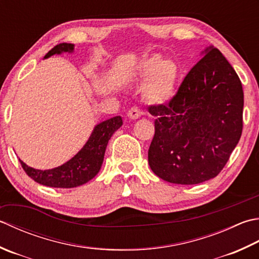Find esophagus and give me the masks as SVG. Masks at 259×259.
<instances>
[{"label": "esophagus", "instance_id": "esophagus-1", "mask_svg": "<svg viewBox=\"0 0 259 259\" xmlns=\"http://www.w3.org/2000/svg\"><path fill=\"white\" fill-rule=\"evenodd\" d=\"M141 114H143V111L139 108H137V106H133V108L128 111V116L130 119H138Z\"/></svg>", "mask_w": 259, "mask_h": 259}]
</instances>
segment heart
<instances>
[{
	"instance_id": "b5f03b06",
	"label": "heart",
	"mask_w": 259,
	"mask_h": 259,
	"mask_svg": "<svg viewBox=\"0 0 259 259\" xmlns=\"http://www.w3.org/2000/svg\"><path fill=\"white\" fill-rule=\"evenodd\" d=\"M141 76L149 79L145 86L146 99L153 103L167 102L174 93L177 67L170 60H159L158 57L146 59L141 65Z\"/></svg>"
}]
</instances>
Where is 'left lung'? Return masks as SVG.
Returning <instances> with one entry per match:
<instances>
[{"label":"left lung","mask_w":259,"mask_h":259,"mask_svg":"<svg viewBox=\"0 0 259 259\" xmlns=\"http://www.w3.org/2000/svg\"><path fill=\"white\" fill-rule=\"evenodd\" d=\"M244 92L219 50L210 47L167 104L148 106L155 135L151 170L164 181L192 185L220 173L242 133Z\"/></svg>","instance_id":"1"}]
</instances>
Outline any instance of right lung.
Listing matches in <instances>:
<instances>
[{
    "label": "right lung",
    "mask_w": 259,
    "mask_h": 259,
    "mask_svg": "<svg viewBox=\"0 0 259 259\" xmlns=\"http://www.w3.org/2000/svg\"><path fill=\"white\" fill-rule=\"evenodd\" d=\"M73 44H59L49 50L45 58H48L55 54L73 52ZM121 125H122L121 116H114L101 122L95 126L88 143L78 151V154L75 155L67 163L56 168L48 170L34 169L25 165L22 160H19L27 175L39 184L59 187V189L79 186L92 180L99 173L109 140Z\"/></svg>",
    "instance_id": "right-lung-1"
}]
</instances>
